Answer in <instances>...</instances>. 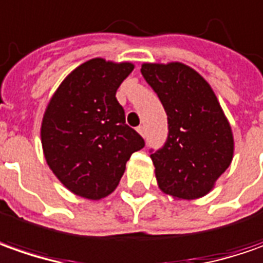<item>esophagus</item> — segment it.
Segmentation results:
<instances>
[{
  "mask_svg": "<svg viewBox=\"0 0 263 263\" xmlns=\"http://www.w3.org/2000/svg\"><path fill=\"white\" fill-rule=\"evenodd\" d=\"M137 131L140 132L141 137H145V134H147V132H145V126H144V125H140V126L137 128Z\"/></svg>",
  "mask_w": 263,
  "mask_h": 263,
  "instance_id": "1",
  "label": "esophagus"
}]
</instances>
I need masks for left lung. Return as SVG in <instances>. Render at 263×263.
<instances>
[{
  "label": "left lung",
  "instance_id": "8db88e82",
  "mask_svg": "<svg viewBox=\"0 0 263 263\" xmlns=\"http://www.w3.org/2000/svg\"><path fill=\"white\" fill-rule=\"evenodd\" d=\"M141 74L167 114V140L149 156L159 187L177 199L204 196L230 166L234 151L217 96L204 77L180 62L142 64Z\"/></svg>",
  "mask_w": 263,
  "mask_h": 263
}]
</instances>
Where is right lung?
I'll return each mask as SVG.
<instances>
[{"label":"right lung","instance_id":"add662e5","mask_svg":"<svg viewBox=\"0 0 263 263\" xmlns=\"http://www.w3.org/2000/svg\"><path fill=\"white\" fill-rule=\"evenodd\" d=\"M134 69L95 58L81 64L53 93L42 121L46 163L61 183L86 199H102L119 185L126 161L145 142L125 123L116 90Z\"/></svg>","mask_w":263,"mask_h":263}]
</instances>
